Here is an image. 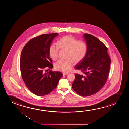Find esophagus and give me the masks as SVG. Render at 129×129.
<instances>
[{
  "mask_svg": "<svg viewBox=\"0 0 129 129\" xmlns=\"http://www.w3.org/2000/svg\"><path fill=\"white\" fill-rule=\"evenodd\" d=\"M62 74H63V76H65V75H66L68 74V73H63Z\"/></svg>",
  "mask_w": 129,
  "mask_h": 129,
  "instance_id": "1",
  "label": "esophagus"
}]
</instances>
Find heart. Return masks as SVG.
Returning <instances> with one entry per match:
<instances>
[{
	"label": "heart",
	"instance_id": "obj_1",
	"mask_svg": "<svg viewBox=\"0 0 129 129\" xmlns=\"http://www.w3.org/2000/svg\"><path fill=\"white\" fill-rule=\"evenodd\" d=\"M58 46L51 44L49 49V54L53 60L58 58L59 48L67 51L66 60H60L55 64V68L58 71L68 72L74 66V62L78 63L83 60L86 54L87 45L83 41H78L71 36H66L58 42Z\"/></svg>",
	"mask_w": 129,
	"mask_h": 129
}]
</instances>
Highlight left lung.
Masks as SVG:
<instances>
[{"label":"left lung","mask_w":129,"mask_h":129,"mask_svg":"<svg viewBox=\"0 0 129 129\" xmlns=\"http://www.w3.org/2000/svg\"><path fill=\"white\" fill-rule=\"evenodd\" d=\"M83 37L87 51L85 58L75 68L82 72L75 74L72 87L79 95L88 96L99 92L104 86L109 73L111 59L108 48L97 37L88 34Z\"/></svg>","instance_id":"left-lung-1"}]
</instances>
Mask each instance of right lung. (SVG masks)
Masks as SVG:
<instances>
[{"instance_id":"right-lung-1","label":"right lung","mask_w":129,"mask_h":129,"mask_svg":"<svg viewBox=\"0 0 129 129\" xmlns=\"http://www.w3.org/2000/svg\"><path fill=\"white\" fill-rule=\"evenodd\" d=\"M58 35L44 34L34 37L21 51L20 66L22 78L27 87L36 95L44 96L51 93L56 88L63 75L60 72L51 70L47 73L44 72L46 68H53L49 49L53 39Z\"/></svg>"}]
</instances>
